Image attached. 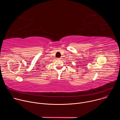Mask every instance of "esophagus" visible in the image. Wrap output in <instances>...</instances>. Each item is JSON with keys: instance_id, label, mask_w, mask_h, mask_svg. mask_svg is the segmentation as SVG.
<instances>
[{"instance_id": "obj_1", "label": "esophagus", "mask_w": 120, "mask_h": 120, "mask_svg": "<svg viewBox=\"0 0 120 120\" xmlns=\"http://www.w3.org/2000/svg\"><path fill=\"white\" fill-rule=\"evenodd\" d=\"M61 59H62L61 58H57L58 60H61Z\"/></svg>"}]
</instances>
